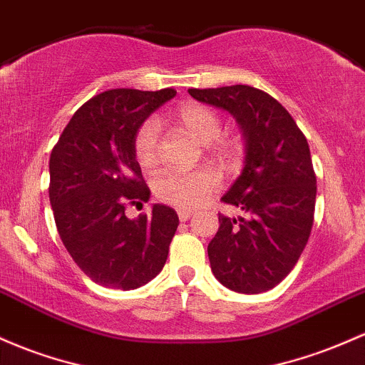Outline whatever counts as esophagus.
I'll return each mask as SVG.
<instances>
[{
    "mask_svg": "<svg viewBox=\"0 0 365 365\" xmlns=\"http://www.w3.org/2000/svg\"><path fill=\"white\" fill-rule=\"evenodd\" d=\"M192 213H194V211H190V210H178L180 222H187V220H190Z\"/></svg>",
    "mask_w": 365,
    "mask_h": 365,
    "instance_id": "esophagus-1",
    "label": "esophagus"
}]
</instances>
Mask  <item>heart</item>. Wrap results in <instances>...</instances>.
Listing matches in <instances>:
<instances>
[{"label":"heart","instance_id":"1","mask_svg":"<svg viewBox=\"0 0 365 365\" xmlns=\"http://www.w3.org/2000/svg\"><path fill=\"white\" fill-rule=\"evenodd\" d=\"M175 123L207 145L211 158L225 170H232L241 161L242 140L239 135L222 137V119L215 110L201 103H185L173 114ZM133 154L142 168H152L159 161V130L154 121L142 123L135 131ZM215 171L168 170L155 178L154 192L159 201L182 210L199 206L218 189Z\"/></svg>","mask_w":365,"mask_h":365}]
</instances>
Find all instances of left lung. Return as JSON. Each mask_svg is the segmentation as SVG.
<instances>
[{"label": "left lung", "mask_w": 365, "mask_h": 365, "mask_svg": "<svg viewBox=\"0 0 365 365\" xmlns=\"http://www.w3.org/2000/svg\"><path fill=\"white\" fill-rule=\"evenodd\" d=\"M189 93L230 112L246 140L242 173L222 197L242 216L218 215L207 246L211 270L235 293H265L293 270L310 237L317 195L310 147L289 112L258 88H190Z\"/></svg>", "instance_id": "obj_1"}]
</instances>
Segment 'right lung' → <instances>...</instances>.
Segmentation results:
<instances>
[{"label": "right lung", "instance_id": "obj_1", "mask_svg": "<svg viewBox=\"0 0 365 365\" xmlns=\"http://www.w3.org/2000/svg\"><path fill=\"white\" fill-rule=\"evenodd\" d=\"M173 88L103 91L83 103L50 155L55 225L74 263L98 286L137 289L163 270L178 216L163 204L126 218V206L150 197L133 154L137 128Z\"/></svg>", "mask_w": 365, "mask_h": 365}]
</instances>
